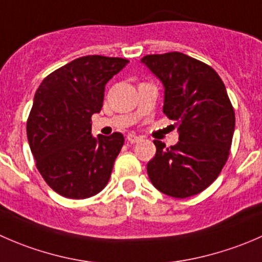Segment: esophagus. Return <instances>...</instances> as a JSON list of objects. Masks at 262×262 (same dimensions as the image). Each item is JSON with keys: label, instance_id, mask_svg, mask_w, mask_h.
<instances>
[{"label": "esophagus", "instance_id": "esophagus-1", "mask_svg": "<svg viewBox=\"0 0 262 262\" xmlns=\"http://www.w3.org/2000/svg\"><path fill=\"white\" fill-rule=\"evenodd\" d=\"M141 137L139 136H136V134H133V133H130V134H128V137H126V141L129 142V143H138L139 141H141Z\"/></svg>", "mask_w": 262, "mask_h": 262}]
</instances>
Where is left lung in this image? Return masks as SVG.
<instances>
[{"label":"left lung","instance_id":"1","mask_svg":"<svg viewBox=\"0 0 262 262\" xmlns=\"http://www.w3.org/2000/svg\"><path fill=\"white\" fill-rule=\"evenodd\" d=\"M142 63L162 82L163 113L179 132L175 146L153 142L149 180L168 196L199 194L218 178L231 149L236 118L226 86L210 66L184 53L149 54Z\"/></svg>","mask_w":262,"mask_h":262}]
</instances>
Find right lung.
Masks as SVG:
<instances>
[{"mask_svg": "<svg viewBox=\"0 0 262 262\" xmlns=\"http://www.w3.org/2000/svg\"><path fill=\"white\" fill-rule=\"evenodd\" d=\"M123 58L86 55L44 78L26 123L29 146L47 184L70 199H86L109 182L124 144L121 133L91 136L105 84L128 63Z\"/></svg>", "mask_w": 262, "mask_h": 262, "instance_id": "add662e5", "label": "right lung"}]
</instances>
